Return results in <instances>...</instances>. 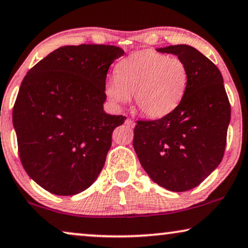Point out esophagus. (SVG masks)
<instances>
[{
	"mask_svg": "<svg viewBox=\"0 0 248 248\" xmlns=\"http://www.w3.org/2000/svg\"><path fill=\"white\" fill-rule=\"evenodd\" d=\"M125 124L128 125V126H130V127H134V125H135V123L131 120V118H127V120L125 121Z\"/></svg>",
	"mask_w": 248,
	"mask_h": 248,
	"instance_id": "34e87169",
	"label": "esophagus"
}]
</instances>
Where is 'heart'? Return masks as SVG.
I'll return each instance as SVG.
<instances>
[{
	"label": "heart",
	"mask_w": 248,
	"mask_h": 248,
	"mask_svg": "<svg viewBox=\"0 0 248 248\" xmlns=\"http://www.w3.org/2000/svg\"><path fill=\"white\" fill-rule=\"evenodd\" d=\"M188 82L186 64L176 56L142 50L120 61L115 78L105 91L115 104H126L134 94L135 106L148 117H164L176 109Z\"/></svg>",
	"instance_id": "obj_1"
}]
</instances>
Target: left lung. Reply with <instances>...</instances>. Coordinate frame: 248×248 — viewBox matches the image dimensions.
<instances>
[{
  "label": "left lung",
  "mask_w": 248,
  "mask_h": 248,
  "mask_svg": "<svg viewBox=\"0 0 248 248\" xmlns=\"http://www.w3.org/2000/svg\"><path fill=\"white\" fill-rule=\"evenodd\" d=\"M186 64L188 82L181 104L155 121H138L133 147L155 184L185 192L201 184L225 154L230 104L218 67L188 45L158 48Z\"/></svg>",
  "instance_id": "left-lung-1"
}]
</instances>
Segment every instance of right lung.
I'll use <instances>...</instances> for the list:
<instances>
[{
	"mask_svg": "<svg viewBox=\"0 0 248 248\" xmlns=\"http://www.w3.org/2000/svg\"><path fill=\"white\" fill-rule=\"evenodd\" d=\"M123 54L111 45L63 46L22 80L12 111L20 160L46 191L76 195L100 174L114 128L126 120L104 110L108 69Z\"/></svg>",
	"mask_w": 248,
	"mask_h": 248,
	"instance_id": "add662e5",
	"label": "right lung"
}]
</instances>
